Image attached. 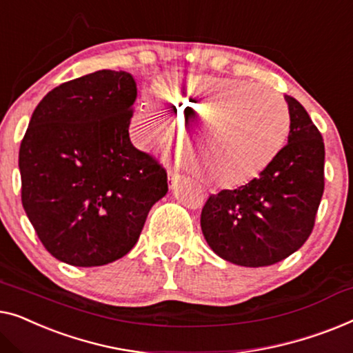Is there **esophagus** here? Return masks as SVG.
Listing matches in <instances>:
<instances>
[{
    "label": "esophagus",
    "instance_id": "esophagus-1",
    "mask_svg": "<svg viewBox=\"0 0 353 353\" xmlns=\"http://www.w3.org/2000/svg\"><path fill=\"white\" fill-rule=\"evenodd\" d=\"M183 179L182 174H179V172H172L170 171V174H168V181H170V187L174 188L179 182H181Z\"/></svg>",
    "mask_w": 353,
    "mask_h": 353
}]
</instances>
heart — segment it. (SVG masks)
<instances>
[{
    "label": "heart",
    "instance_id": "heart-1",
    "mask_svg": "<svg viewBox=\"0 0 353 353\" xmlns=\"http://www.w3.org/2000/svg\"><path fill=\"white\" fill-rule=\"evenodd\" d=\"M160 101L179 118H198L188 128L185 145L193 171L216 187L245 183L264 171L285 145L291 128L290 108L274 89L236 78L174 77L158 86ZM145 136L166 139L168 123L152 102L134 115Z\"/></svg>",
    "mask_w": 353,
    "mask_h": 353
}]
</instances>
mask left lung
Returning a JSON list of instances; mask_svg holds the SVG:
<instances>
[{"label": "left lung", "mask_w": 353, "mask_h": 353, "mask_svg": "<svg viewBox=\"0 0 353 353\" xmlns=\"http://www.w3.org/2000/svg\"><path fill=\"white\" fill-rule=\"evenodd\" d=\"M285 99L291 117L286 145L259 176L210 195L201 210L208 245L236 265L276 264L314 230L325 190V143L305 108Z\"/></svg>", "instance_id": "1"}]
</instances>
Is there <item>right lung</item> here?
<instances>
[{
	"mask_svg": "<svg viewBox=\"0 0 353 353\" xmlns=\"http://www.w3.org/2000/svg\"><path fill=\"white\" fill-rule=\"evenodd\" d=\"M137 96L126 72L99 70L49 91L19 150L22 206L49 254L105 265L132 250L168 174L129 139Z\"/></svg>",
	"mask_w": 353,
	"mask_h": 353,
	"instance_id": "add662e5",
	"label": "right lung"
}]
</instances>
